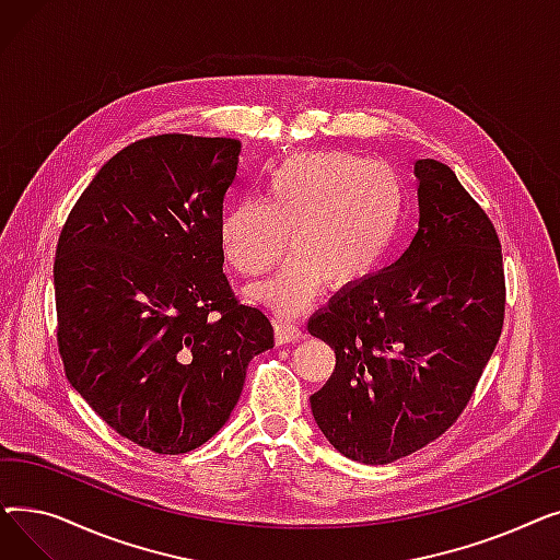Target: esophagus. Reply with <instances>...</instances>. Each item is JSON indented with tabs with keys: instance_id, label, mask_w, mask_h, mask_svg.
Returning a JSON list of instances; mask_svg holds the SVG:
<instances>
[{
	"instance_id": "1",
	"label": "esophagus",
	"mask_w": 560,
	"mask_h": 560,
	"mask_svg": "<svg viewBox=\"0 0 560 560\" xmlns=\"http://www.w3.org/2000/svg\"><path fill=\"white\" fill-rule=\"evenodd\" d=\"M302 336L300 327L295 325L292 319H285V317H277L275 319V338H277V345H288L292 340H298Z\"/></svg>"
}]
</instances>
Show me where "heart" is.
Listing matches in <instances>:
<instances>
[{"instance_id": "obj_1", "label": "heart", "mask_w": 560, "mask_h": 560, "mask_svg": "<svg viewBox=\"0 0 560 560\" xmlns=\"http://www.w3.org/2000/svg\"><path fill=\"white\" fill-rule=\"evenodd\" d=\"M404 224V184L386 161L347 152L285 159L265 184V201L243 199L222 218L220 243L235 272L260 277L292 260L252 298L277 313L311 306L329 281L347 290L390 256Z\"/></svg>"}]
</instances>
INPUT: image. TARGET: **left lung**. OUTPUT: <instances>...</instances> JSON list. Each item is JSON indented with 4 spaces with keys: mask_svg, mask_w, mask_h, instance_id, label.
Here are the masks:
<instances>
[{
    "mask_svg": "<svg viewBox=\"0 0 560 560\" xmlns=\"http://www.w3.org/2000/svg\"><path fill=\"white\" fill-rule=\"evenodd\" d=\"M420 222L388 268L308 319L336 351L313 418L347 458L386 465L463 413L504 327L502 245L452 167L416 161Z\"/></svg>",
    "mask_w": 560,
    "mask_h": 560,
    "instance_id": "obj_1",
    "label": "left lung"
}]
</instances>
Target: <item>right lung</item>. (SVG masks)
Returning a JSON list of instances; mask_svg holds the SVG:
<instances>
[{"label":"right lung","instance_id":"1","mask_svg":"<svg viewBox=\"0 0 560 560\" xmlns=\"http://www.w3.org/2000/svg\"><path fill=\"white\" fill-rule=\"evenodd\" d=\"M241 142L163 133L117 152L74 203L54 260L58 351L72 388L138 447L186 454L241 399L275 345L222 272Z\"/></svg>","mask_w":560,"mask_h":560}]
</instances>
